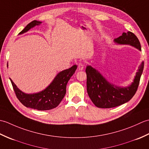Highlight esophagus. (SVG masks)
Here are the masks:
<instances>
[{
	"label": "esophagus",
	"mask_w": 149,
	"mask_h": 149,
	"mask_svg": "<svg viewBox=\"0 0 149 149\" xmlns=\"http://www.w3.org/2000/svg\"><path fill=\"white\" fill-rule=\"evenodd\" d=\"M78 69L79 70H83L84 69V65L83 63H79V64L78 65Z\"/></svg>",
	"instance_id": "1"
}]
</instances>
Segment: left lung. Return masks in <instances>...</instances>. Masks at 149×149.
Wrapping results in <instances>:
<instances>
[{
    "label": "left lung",
    "mask_w": 149,
    "mask_h": 149,
    "mask_svg": "<svg viewBox=\"0 0 149 149\" xmlns=\"http://www.w3.org/2000/svg\"><path fill=\"white\" fill-rule=\"evenodd\" d=\"M117 45H130L141 51V45L134 34L128 31L113 40ZM144 67L143 61L139 66L133 81L127 86H120L110 83L102 74L91 65H87V92L93 103L100 108H111L127 102L138 89Z\"/></svg>",
    "instance_id": "obj_1"
}]
</instances>
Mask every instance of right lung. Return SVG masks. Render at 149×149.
Returning <instances> with one entry per match:
<instances>
[{"mask_svg": "<svg viewBox=\"0 0 149 149\" xmlns=\"http://www.w3.org/2000/svg\"><path fill=\"white\" fill-rule=\"evenodd\" d=\"M41 24H42V22L33 20L27 24L18 35L27 33L35 26H40ZM76 69L77 65H74L70 68L59 72L49 86L39 92L34 93L23 92L17 86L11 78L9 79L17 97L24 106L39 111L50 110L55 108L61 102L66 91V84L74 74Z\"/></svg>", "mask_w": 149, "mask_h": 149, "instance_id": "obj_1", "label": "right lung"}]
</instances>
